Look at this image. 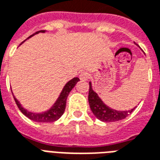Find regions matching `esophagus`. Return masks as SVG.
Masks as SVG:
<instances>
[{
	"mask_svg": "<svg viewBox=\"0 0 160 160\" xmlns=\"http://www.w3.org/2000/svg\"><path fill=\"white\" fill-rule=\"evenodd\" d=\"M79 78H80L81 80L86 81V80H88V79L90 78V75H89L88 72H81V74H80Z\"/></svg>",
	"mask_w": 160,
	"mask_h": 160,
	"instance_id": "esophagus-1",
	"label": "esophagus"
}]
</instances>
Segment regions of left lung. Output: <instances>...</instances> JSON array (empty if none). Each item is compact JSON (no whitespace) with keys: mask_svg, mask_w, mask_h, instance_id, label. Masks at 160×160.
<instances>
[{"mask_svg":"<svg viewBox=\"0 0 160 160\" xmlns=\"http://www.w3.org/2000/svg\"><path fill=\"white\" fill-rule=\"evenodd\" d=\"M88 102L90 108L92 113L95 115V117L100 121L106 122H117L123 119L135 109L134 108L133 109L128 111H118L108 107L107 105L103 103L101 98L98 97V95L92 90L91 82H89Z\"/></svg>","mask_w":160,"mask_h":160,"instance_id":"left-lung-1","label":"left lung"}]
</instances>
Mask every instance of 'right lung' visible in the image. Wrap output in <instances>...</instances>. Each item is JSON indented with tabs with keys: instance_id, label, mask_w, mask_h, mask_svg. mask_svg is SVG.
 <instances>
[{
	"instance_id": "add662e5",
	"label": "right lung",
	"mask_w": 160,
	"mask_h": 160,
	"mask_svg": "<svg viewBox=\"0 0 160 160\" xmlns=\"http://www.w3.org/2000/svg\"><path fill=\"white\" fill-rule=\"evenodd\" d=\"M39 32H45V31L44 30H42V31H38V32H35L32 36H30L28 38H32V36H34L35 34H38ZM78 81H80V79L78 78H72L69 82H68L66 85L63 88L60 96L58 98V100L56 101L54 105L50 109L44 112H42V113H35V112H32L27 111V109H25V108H23L22 107V105L19 102V101L14 97V95H13V98H14L15 102L17 103V107L19 108V109L21 110V112L31 120H33V121L39 122H54V121H57L58 118H60L61 116L63 114V112L65 111V108H66L67 98H68L69 92L75 87V85H76L77 82Z\"/></svg>"
}]
</instances>
